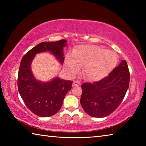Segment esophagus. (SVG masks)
I'll return each instance as SVG.
<instances>
[{
    "instance_id": "34e87169",
    "label": "esophagus",
    "mask_w": 146,
    "mask_h": 146,
    "mask_svg": "<svg viewBox=\"0 0 146 146\" xmlns=\"http://www.w3.org/2000/svg\"><path fill=\"white\" fill-rule=\"evenodd\" d=\"M80 85V82H78V81H73V86H78Z\"/></svg>"
}]
</instances>
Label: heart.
Listing matches in <instances>:
<instances>
[{"instance_id": "b5f03b06", "label": "heart", "mask_w": 146, "mask_h": 146, "mask_svg": "<svg viewBox=\"0 0 146 146\" xmlns=\"http://www.w3.org/2000/svg\"><path fill=\"white\" fill-rule=\"evenodd\" d=\"M118 62L116 53L95 45H80L68 54L65 66L69 73L74 75L80 65H84L83 74L90 81H98L105 78L115 68Z\"/></svg>"}]
</instances>
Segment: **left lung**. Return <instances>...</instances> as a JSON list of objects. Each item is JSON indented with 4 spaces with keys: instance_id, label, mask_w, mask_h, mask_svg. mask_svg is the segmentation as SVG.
Segmentation results:
<instances>
[{
    "instance_id": "left-lung-1",
    "label": "left lung",
    "mask_w": 146,
    "mask_h": 146,
    "mask_svg": "<svg viewBox=\"0 0 146 146\" xmlns=\"http://www.w3.org/2000/svg\"><path fill=\"white\" fill-rule=\"evenodd\" d=\"M129 79L127 64L123 60L102 80L82 84L80 102L83 110L93 117L110 115L122 102L129 88Z\"/></svg>"
}]
</instances>
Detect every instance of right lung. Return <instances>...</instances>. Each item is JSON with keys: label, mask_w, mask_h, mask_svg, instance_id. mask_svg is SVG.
I'll list each match as a JSON object with an SVG mask.
<instances>
[{"label": "right lung", "mask_w": 146, "mask_h": 146, "mask_svg": "<svg viewBox=\"0 0 146 146\" xmlns=\"http://www.w3.org/2000/svg\"><path fill=\"white\" fill-rule=\"evenodd\" d=\"M67 40L41 42L22 58L18 74V90L31 111L41 117H48L60 110L64 97L72 87L73 81L55 77L49 82L36 80L31 69L36 54L49 51L61 64L64 61L63 48Z\"/></svg>", "instance_id": "obj_1"}]
</instances>
